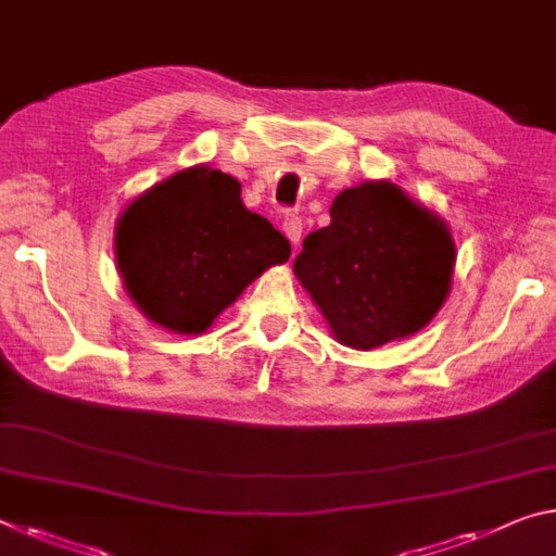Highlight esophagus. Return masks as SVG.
Returning a JSON list of instances; mask_svg holds the SVG:
<instances>
[{
    "label": "esophagus",
    "mask_w": 556,
    "mask_h": 556,
    "mask_svg": "<svg viewBox=\"0 0 556 556\" xmlns=\"http://www.w3.org/2000/svg\"><path fill=\"white\" fill-rule=\"evenodd\" d=\"M281 230H285L287 240L296 247V244H299V240H302V217H296V215H287V217H285V223H281Z\"/></svg>",
    "instance_id": "1"
}]
</instances>
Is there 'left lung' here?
<instances>
[{
	"mask_svg": "<svg viewBox=\"0 0 556 556\" xmlns=\"http://www.w3.org/2000/svg\"><path fill=\"white\" fill-rule=\"evenodd\" d=\"M455 244L445 223L391 182L333 198L331 225L304 237L294 275L351 349L422 329L451 289Z\"/></svg>",
	"mask_w": 556,
	"mask_h": 556,
	"instance_id": "left-lung-1",
	"label": "left lung"
}]
</instances>
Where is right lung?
<instances>
[{"instance_id": "add662e5", "label": "right lung", "mask_w": 556, "mask_h": 556, "mask_svg": "<svg viewBox=\"0 0 556 556\" xmlns=\"http://www.w3.org/2000/svg\"><path fill=\"white\" fill-rule=\"evenodd\" d=\"M292 244L250 213L240 182L188 167L130 202L116 227V260L128 294L148 319L202 333Z\"/></svg>"}]
</instances>
